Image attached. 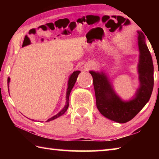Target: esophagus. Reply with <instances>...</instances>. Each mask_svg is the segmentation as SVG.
<instances>
[{"instance_id": "obj_1", "label": "esophagus", "mask_w": 159, "mask_h": 159, "mask_svg": "<svg viewBox=\"0 0 159 159\" xmlns=\"http://www.w3.org/2000/svg\"><path fill=\"white\" fill-rule=\"evenodd\" d=\"M93 67V64L92 63H86L84 64V68L85 70H88Z\"/></svg>"}]
</instances>
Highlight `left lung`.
Wrapping results in <instances>:
<instances>
[{
  "label": "left lung",
  "mask_w": 159,
  "mask_h": 159,
  "mask_svg": "<svg viewBox=\"0 0 159 159\" xmlns=\"http://www.w3.org/2000/svg\"><path fill=\"white\" fill-rule=\"evenodd\" d=\"M139 85L133 98L123 100L115 92L109 77L104 71H90L93 79L96 104L99 111L113 121L124 123L141 111L149 102L154 88V65L143 32L138 31Z\"/></svg>",
  "instance_id": "8db88e82"
}]
</instances>
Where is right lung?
<instances>
[{
    "label": "right lung",
    "instance_id": "add662e5",
    "mask_svg": "<svg viewBox=\"0 0 159 159\" xmlns=\"http://www.w3.org/2000/svg\"><path fill=\"white\" fill-rule=\"evenodd\" d=\"M80 73V71H74L73 73L70 75L69 77V79H68V83H67V90H66V101L65 105H64V107H63V109H61L60 112H58L56 115L53 116L52 117L50 118L49 119L47 120V121H50V120L56 119V118H57L58 117H60V116H62L64 114V113L66 111V110L69 107V95H70V93H71V91L72 90V88H74L75 83H76V80H77L78 76H79V74ZM10 81V77H8V79H7V87H8V90H9Z\"/></svg>",
    "mask_w": 159,
    "mask_h": 159
}]
</instances>
